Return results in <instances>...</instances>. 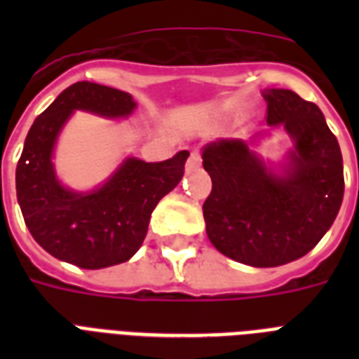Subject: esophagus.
I'll use <instances>...</instances> for the list:
<instances>
[{
    "label": "esophagus",
    "mask_w": 359,
    "mask_h": 359,
    "mask_svg": "<svg viewBox=\"0 0 359 359\" xmlns=\"http://www.w3.org/2000/svg\"><path fill=\"white\" fill-rule=\"evenodd\" d=\"M199 165H201V152H199L197 147H194L190 151V158H188L186 169H188V171H194V169H197Z\"/></svg>",
    "instance_id": "esophagus-1"
}]
</instances>
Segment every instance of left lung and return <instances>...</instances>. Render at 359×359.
<instances>
[{
  "instance_id": "8db88e82",
  "label": "left lung",
  "mask_w": 359,
  "mask_h": 359,
  "mask_svg": "<svg viewBox=\"0 0 359 359\" xmlns=\"http://www.w3.org/2000/svg\"><path fill=\"white\" fill-rule=\"evenodd\" d=\"M262 97L268 126H283L294 145L281 171L248 141L218 140L203 149L212 179L203 205L208 240L225 257L257 268L309 253L332 227L345 194L339 143L317 104L289 89H264Z\"/></svg>"
}]
</instances>
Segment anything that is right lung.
Here are the masks:
<instances>
[{
    "mask_svg": "<svg viewBox=\"0 0 359 359\" xmlns=\"http://www.w3.org/2000/svg\"><path fill=\"white\" fill-rule=\"evenodd\" d=\"M76 109L121 119L135 102L128 93L91 81L67 87L27 132L16 165V197L39 245L59 261L98 270L135 255L152 210L180 182L190 152L154 163L130 156L95 190H70L59 182L52 158L59 132Z\"/></svg>",
    "mask_w": 359,
    "mask_h": 359,
    "instance_id": "obj_1",
    "label": "right lung"
}]
</instances>
